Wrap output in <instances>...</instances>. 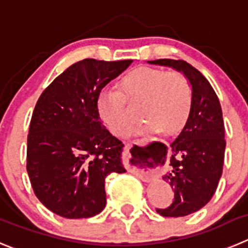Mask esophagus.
<instances>
[{
	"mask_svg": "<svg viewBox=\"0 0 248 248\" xmlns=\"http://www.w3.org/2000/svg\"><path fill=\"white\" fill-rule=\"evenodd\" d=\"M143 140H133V142H129V143H126L124 144V163H126V166L128 168L129 171H132V172H135L136 175H140V177H142L143 180H148L150 176H153L154 175V172H153L152 170H145V169H140V166L137 165H133V164L131 163V153H129V150H131L132 148V144L133 143H142Z\"/></svg>",
	"mask_w": 248,
	"mask_h": 248,
	"instance_id": "34e87169",
	"label": "esophagus"
}]
</instances>
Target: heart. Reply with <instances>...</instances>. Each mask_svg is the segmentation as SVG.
<instances>
[{"label": "heart", "mask_w": 248, "mask_h": 248, "mask_svg": "<svg viewBox=\"0 0 248 248\" xmlns=\"http://www.w3.org/2000/svg\"><path fill=\"white\" fill-rule=\"evenodd\" d=\"M131 104L142 101L144 121L128 129V135H140L159 129L173 135L184 127L192 108V88L188 79L176 71L140 66L121 78L119 90L105 88L98 96L100 117L113 135H122L135 119Z\"/></svg>", "instance_id": "1"}]
</instances>
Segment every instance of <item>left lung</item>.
<instances>
[{
	"label": "left lung",
	"instance_id": "1",
	"mask_svg": "<svg viewBox=\"0 0 248 248\" xmlns=\"http://www.w3.org/2000/svg\"><path fill=\"white\" fill-rule=\"evenodd\" d=\"M148 62L182 72L192 87L191 112L181 133L171 143L170 168L163 176L173 188L175 198L168 208H156L163 217H185L212 200L223 173L226 142L221 106L207 78L184 60Z\"/></svg>",
	"mask_w": 248,
	"mask_h": 248
}]
</instances>
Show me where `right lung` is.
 Segmentation results:
<instances>
[{
	"label": "right lung",
	"instance_id": "obj_1",
	"mask_svg": "<svg viewBox=\"0 0 248 248\" xmlns=\"http://www.w3.org/2000/svg\"><path fill=\"white\" fill-rule=\"evenodd\" d=\"M132 62H77L55 78L36 103L27 171L38 200L60 217L99 214L106 205V176L126 171L124 144L103 126L98 96Z\"/></svg>",
	"mask_w": 248,
	"mask_h": 248
}]
</instances>
